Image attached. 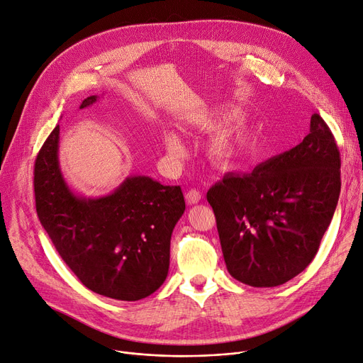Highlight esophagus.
<instances>
[{
	"instance_id": "obj_1",
	"label": "esophagus",
	"mask_w": 363,
	"mask_h": 363,
	"mask_svg": "<svg viewBox=\"0 0 363 363\" xmlns=\"http://www.w3.org/2000/svg\"><path fill=\"white\" fill-rule=\"evenodd\" d=\"M202 193H200L199 190L196 189H190L187 193H186V200L189 205H194V203H199L200 200H202Z\"/></svg>"
}]
</instances>
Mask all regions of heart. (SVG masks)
Listing matches in <instances>:
<instances>
[{"label":"heart","mask_w":363,"mask_h":363,"mask_svg":"<svg viewBox=\"0 0 363 363\" xmlns=\"http://www.w3.org/2000/svg\"><path fill=\"white\" fill-rule=\"evenodd\" d=\"M164 143H166V148L169 151V154L174 158H180L184 154V147L182 140L179 138L177 134L174 133H167L164 137ZM222 151H225V148H222Z\"/></svg>","instance_id":"b5f03b06"}]
</instances>
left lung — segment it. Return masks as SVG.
I'll list each match as a JSON object with an SVG mask.
<instances>
[{
	"label": "left lung",
	"mask_w": 363,
	"mask_h": 363,
	"mask_svg": "<svg viewBox=\"0 0 363 363\" xmlns=\"http://www.w3.org/2000/svg\"><path fill=\"white\" fill-rule=\"evenodd\" d=\"M340 194V152L318 113L294 148L251 173H228L208 190L229 274L251 287H275L307 268Z\"/></svg>",
	"instance_id": "obj_1"
}]
</instances>
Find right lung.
<instances>
[{
  "label": "right lung",
  "mask_w": 363,
  "mask_h": 363,
  "mask_svg": "<svg viewBox=\"0 0 363 363\" xmlns=\"http://www.w3.org/2000/svg\"><path fill=\"white\" fill-rule=\"evenodd\" d=\"M96 99L86 98L80 109ZM59 131L57 125L34 163L40 223L85 287L113 300L145 298L169 272L172 233L186 209L180 186L134 176L108 196H76L59 167Z\"/></svg>",
  "instance_id": "obj_1"
}]
</instances>
